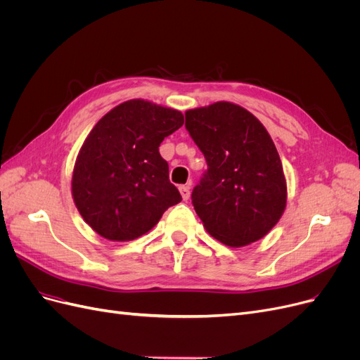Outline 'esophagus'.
Segmentation results:
<instances>
[{
    "mask_svg": "<svg viewBox=\"0 0 360 360\" xmlns=\"http://www.w3.org/2000/svg\"><path fill=\"white\" fill-rule=\"evenodd\" d=\"M179 191H180V193H181V198H183L184 201H188L189 197H191V183L181 184V186L179 188Z\"/></svg>",
    "mask_w": 360,
    "mask_h": 360,
    "instance_id": "34e87169",
    "label": "esophagus"
}]
</instances>
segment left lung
Segmentation results:
<instances>
[{
    "label": "left lung",
    "mask_w": 360,
    "mask_h": 360,
    "mask_svg": "<svg viewBox=\"0 0 360 360\" xmlns=\"http://www.w3.org/2000/svg\"><path fill=\"white\" fill-rule=\"evenodd\" d=\"M184 115V126L207 162V171L192 191L193 209L204 228L231 248L263 238L287 204L284 169L266 127L230 102Z\"/></svg>",
    "instance_id": "obj_1"
}]
</instances>
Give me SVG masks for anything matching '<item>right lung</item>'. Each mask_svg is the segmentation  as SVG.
<instances>
[{
    "mask_svg": "<svg viewBox=\"0 0 360 360\" xmlns=\"http://www.w3.org/2000/svg\"><path fill=\"white\" fill-rule=\"evenodd\" d=\"M183 122L180 111L141 99L115 106L97 122L72 177L76 209L97 234L134 240L181 201L159 146Z\"/></svg>",
    "mask_w": 360,
    "mask_h": 360,
    "instance_id": "1",
    "label": "right lung"
}]
</instances>
